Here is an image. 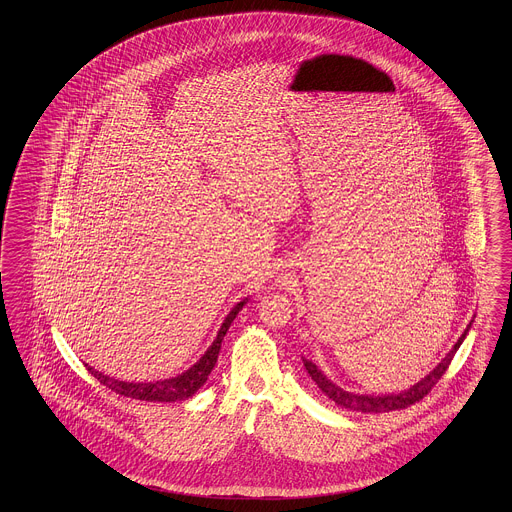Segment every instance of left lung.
I'll use <instances>...</instances> for the list:
<instances>
[{
    "mask_svg": "<svg viewBox=\"0 0 512 512\" xmlns=\"http://www.w3.org/2000/svg\"><path fill=\"white\" fill-rule=\"evenodd\" d=\"M471 328V323L465 328L464 334L460 336V340L456 341V345L449 351V355L443 358L437 366H435L432 372L428 373L424 379H420L417 385H413L407 390H402L398 394H381V396H372V394H355V392H349V390H343L338 387L336 383H332L330 379H326L325 373L321 372L311 360H304V366L310 373L311 379L315 381V385L321 388L325 392L326 396L332 400V402L338 403L340 407L345 409H351V411H362V413H387V411H396V409H405L413 403L420 402L432 388L435 383L441 379V375L447 372L449 368L450 360L456 355L458 347L462 345V341L465 340L467 332Z\"/></svg>",
    "mask_w": 512,
    "mask_h": 512,
    "instance_id": "left-lung-1",
    "label": "left lung"
}]
</instances>
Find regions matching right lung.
Instances as JSON below:
<instances>
[{
	"label": "right lung",
	"instance_id": "1",
	"mask_svg": "<svg viewBox=\"0 0 512 512\" xmlns=\"http://www.w3.org/2000/svg\"><path fill=\"white\" fill-rule=\"evenodd\" d=\"M246 302H248V298H244L242 302H238L234 306L231 313L225 317L223 325H221L219 332H217L216 340L208 347V351L199 358V362H195L189 370L180 373V375H174V377H169V379L144 381V383H127V381H118V379L109 377L105 373L97 372L88 364H84V366L101 385H105V387L110 388L112 392H116L120 396L144 400V402H182V400L191 398L206 383L208 375L216 366L217 355H219V349H221V341L225 338V334H227L229 326L233 323L234 317L238 315V311L244 308Z\"/></svg>",
	"mask_w": 512,
	"mask_h": 512
}]
</instances>
